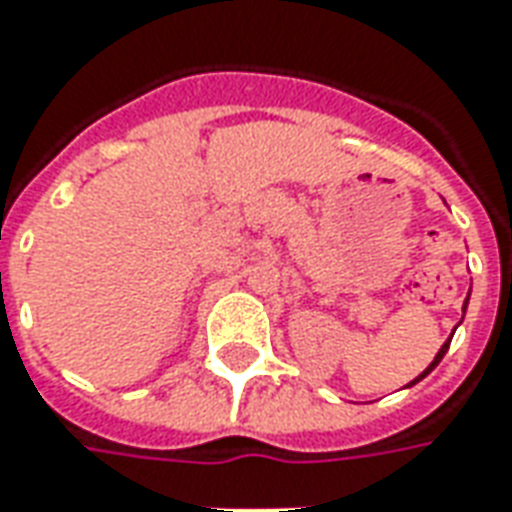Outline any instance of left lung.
<instances>
[{
    "label": "left lung",
    "instance_id": "obj_1",
    "mask_svg": "<svg viewBox=\"0 0 512 512\" xmlns=\"http://www.w3.org/2000/svg\"><path fill=\"white\" fill-rule=\"evenodd\" d=\"M468 293H471V291H468ZM466 307H468V299H466V302H463V316H466ZM452 335H455V332H452ZM449 343H452V338H449V341L443 343L441 349H438V355H435V360H432L430 366L424 368V371H421V374H418L416 380L410 382V385H416V382H421V380H424V377H427V374H430L432 368H435V366H438V363H441V360H443V355H446V349H449Z\"/></svg>",
    "mask_w": 512,
    "mask_h": 512
}]
</instances>
